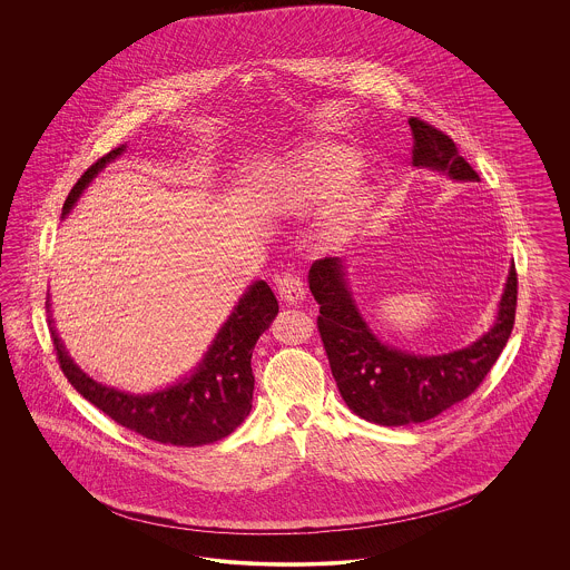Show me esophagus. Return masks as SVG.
<instances>
[{"mask_svg":"<svg viewBox=\"0 0 570 570\" xmlns=\"http://www.w3.org/2000/svg\"><path fill=\"white\" fill-rule=\"evenodd\" d=\"M277 293L286 305H295L305 297V286L295 273H282L277 277Z\"/></svg>","mask_w":570,"mask_h":570,"instance_id":"34e87169","label":"esophagus"}]
</instances>
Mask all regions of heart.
<instances>
[{"instance_id": "obj_1", "label": "heart", "mask_w": 570, "mask_h": 570, "mask_svg": "<svg viewBox=\"0 0 570 570\" xmlns=\"http://www.w3.org/2000/svg\"><path fill=\"white\" fill-rule=\"evenodd\" d=\"M363 156L346 145L312 142L286 164L273 194L277 209L309 214L326 205L318 224V242L326 247L346 244L374 205V190L358 179Z\"/></svg>"}]
</instances>
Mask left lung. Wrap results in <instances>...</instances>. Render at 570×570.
<instances>
[{
  "label": "left lung",
  "instance_id": "8db88e82",
  "mask_svg": "<svg viewBox=\"0 0 570 570\" xmlns=\"http://www.w3.org/2000/svg\"><path fill=\"white\" fill-rule=\"evenodd\" d=\"M412 164L444 173L455 181H479L451 136L419 117L407 119ZM309 291L321 305L318 331L328 365L346 406L386 428L423 423L463 402L485 380L515 325L517 273L511 265L495 323L470 346L449 354L397 351L382 344L363 321L342 258H321L309 269Z\"/></svg>",
  "mask_w": 570,
  "mask_h": 570
}]
</instances>
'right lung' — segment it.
Returning <instances> with one entry per match:
<instances>
[{
    "label": "right lung",
    "mask_w": 570,
    "mask_h": 570,
    "mask_svg": "<svg viewBox=\"0 0 570 570\" xmlns=\"http://www.w3.org/2000/svg\"><path fill=\"white\" fill-rule=\"evenodd\" d=\"M124 151L126 145L115 147L82 173L63 203L61 217L72 212L94 177ZM49 307L51 303L47 301L51 340L59 367L68 382L87 402L109 414L115 423L142 438L173 446L212 444L233 434L244 423L252 410L254 393L252 351L279 309L269 284L263 279L254 282L217 331L209 351L190 376L163 391L135 395L96 382L82 372L57 335Z\"/></svg>",
    "instance_id": "add662e5"
}]
</instances>
